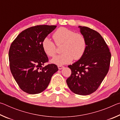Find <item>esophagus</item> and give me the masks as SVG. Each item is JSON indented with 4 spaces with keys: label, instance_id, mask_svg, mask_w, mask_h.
Listing matches in <instances>:
<instances>
[{
    "label": "esophagus",
    "instance_id": "34e87169",
    "mask_svg": "<svg viewBox=\"0 0 120 120\" xmlns=\"http://www.w3.org/2000/svg\"><path fill=\"white\" fill-rule=\"evenodd\" d=\"M58 69L59 70H61V69H62V68H64V66H58Z\"/></svg>",
    "mask_w": 120,
    "mask_h": 120
}]
</instances>
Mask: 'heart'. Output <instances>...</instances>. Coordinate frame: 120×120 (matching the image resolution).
<instances>
[{"label": "heart", "mask_w": 120, "mask_h": 120, "mask_svg": "<svg viewBox=\"0 0 120 120\" xmlns=\"http://www.w3.org/2000/svg\"><path fill=\"white\" fill-rule=\"evenodd\" d=\"M53 38L58 46L62 44V54L52 60V62L58 65L67 64L72 60H79L86 51L87 42L83 34L75 32L67 28H58L53 34ZM42 49L46 55L53 57L56 53L55 43L49 38H46L42 42Z\"/></svg>", "instance_id": "heart-1"}]
</instances>
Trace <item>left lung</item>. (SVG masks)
<instances>
[{
	"label": "left lung",
	"instance_id": "obj_1",
	"mask_svg": "<svg viewBox=\"0 0 120 120\" xmlns=\"http://www.w3.org/2000/svg\"><path fill=\"white\" fill-rule=\"evenodd\" d=\"M87 42L86 51L79 60L68 66L71 74L66 80L75 94L88 95L95 92L109 70L111 54L100 34L85 26H79Z\"/></svg>",
	"mask_w": 120,
	"mask_h": 120
}]
</instances>
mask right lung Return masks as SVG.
<instances>
[{
    "instance_id": "right-lung-1",
    "label": "right lung",
    "mask_w": 120,
    "mask_h": 120,
    "mask_svg": "<svg viewBox=\"0 0 120 120\" xmlns=\"http://www.w3.org/2000/svg\"><path fill=\"white\" fill-rule=\"evenodd\" d=\"M56 25H37L22 31L12 42L9 50L11 72L22 90L38 94L47 88L51 79L58 70L54 64H49L42 42L56 28Z\"/></svg>"
}]
</instances>
